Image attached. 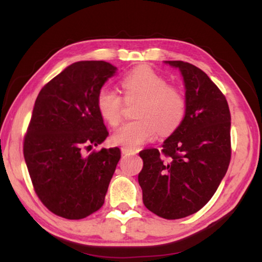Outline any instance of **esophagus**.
Here are the masks:
<instances>
[{"label": "esophagus", "mask_w": 262, "mask_h": 262, "mask_svg": "<svg viewBox=\"0 0 262 262\" xmlns=\"http://www.w3.org/2000/svg\"><path fill=\"white\" fill-rule=\"evenodd\" d=\"M121 152H122L123 155H134V154H136L137 151H136V150H134V149H129V148L122 147V148H121Z\"/></svg>", "instance_id": "34e87169"}]
</instances>
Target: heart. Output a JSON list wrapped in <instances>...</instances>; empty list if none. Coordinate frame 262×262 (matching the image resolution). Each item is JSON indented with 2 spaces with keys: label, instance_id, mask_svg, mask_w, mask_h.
Wrapping results in <instances>:
<instances>
[{
  "label": "heart",
  "instance_id": "1",
  "mask_svg": "<svg viewBox=\"0 0 262 262\" xmlns=\"http://www.w3.org/2000/svg\"><path fill=\"white\" fill-rule=\"evenodd\" d=\"M126 101L140 99L135 120L125 122L114 132L115 144L136 149L152 140L159 132L170 135L178 129L186 114V98L179 88L167 84L165 77L150 68H136L121 79ZM97 108L111 126L121 121L123 99L120 95L101 89L97 95Z\"/></svg>",
  "mask_w": 262,
  "mask_h": 262
}]
</instances>
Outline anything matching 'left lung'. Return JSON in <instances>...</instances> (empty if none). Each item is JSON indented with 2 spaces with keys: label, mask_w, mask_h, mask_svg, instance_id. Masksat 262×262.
<instances>
[{
  "label": "left lung",
  "mask_w": 262,
  "mask_h": 262,
  "mask_svg": "<svg viewBox=\"0 0 262 262\" xmlns=\"http://www.w3.org/2000/svg\"><path fill=\"white\" fill-rule=\"evenodd\" d=\"M184 78L186 114L163 150L140 152L139 173L144 206L166 220L199 211L227 173L231 158V115L228 101L200 68L184 61H165Z\"/></svg>",
  "instance_id": "1"
}]
</instances>
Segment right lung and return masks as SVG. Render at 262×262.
<instances>
[{
    "label": "right lung",
    "mask_w": 262,
    "mask_h": 262,
    "mask_svg": "<svg viewBox=\"0 0 262 262\" xmlns=\"http://www.w3.org/2000/svg\"><path fill=\"white\" fill-rule=\"evenodd\" d=\"M117 72L105 61H78L51 79L35 99L24 158L35 193L48 210L81 220L104 205L121 157L118 147L83 155L108 132L97 95Z\"/></svg>",
    "instance_id": "right-lung-1"
}]
</instances>
